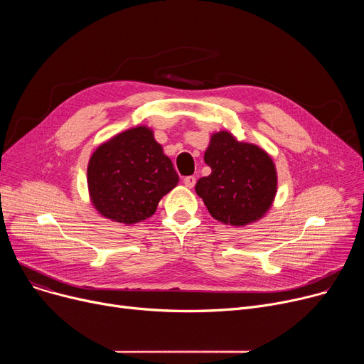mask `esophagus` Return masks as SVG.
I'll return each instance as SVG.
<instances>
[{"label":"esophagus","instance_id":"34e87169","mask_svg":"<svg viewBox=\"0 0 364 364\" xmlns=\"http://www.w3.org/2000/svg\"><path fill=\"white\" fill-rule=\"evenodd\" d=\"M183 183H184V186H186V187L192 188V187H195V184H196V177H193V176H188V177H186V178L183 180Z\"/></svg>","mask_w":364,"mask_h":364}]
</instances>
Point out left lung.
<instances>
[{"label": "left lung", "instance_id": "obj_1", "mask_svg": "<svg viewBox=\"0 0 364 364\" xmlns=\"http://www.w3.org/2000/svg\"><path fill=\"white\" fill-rule=\"evenodd\" d=\"M203 159L213 172L195 190L215 220L239 227L267 214L277 192V172L269 153L220 131L211 136Z\"/></svg>", "mask_w": 364, "mask_h": 364}]
</instances>
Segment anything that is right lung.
<instances>
[{"mask_svg": "<svg viewBox=\"0 0 364 364\" xmlns=\"http://www.w3.org/2000/svg\"><path fill=\"white\" fill-rule=\"evenodd\" d=\"M91 202L97 211L127 225L155 214L159 200L178 184L162 146L144 125L100 144L87 168Z\"/></svg>", "mask_w": 364, "mask_h": 364, "instance_id": "add662e5", "label": "right lung"}]
</instances>
